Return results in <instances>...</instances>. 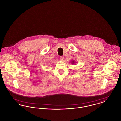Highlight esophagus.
<instances>
[{
    "mask_svg": "<svg viewBox=\"0 0 121 121\" xmlns=\"http://www.w3.org/2000/svg\"><path fill=\"white\" fill-rule=\"evenodd\" d=\"M59 58H60V59L61 61H63V58H64V57H63V56H60Z\"/></svg>",
    "mask_w": 121,
    "mask_h": 121,
    "instance_id": "esophagus-1",
    "label": "esophagus"
}]
</instances>
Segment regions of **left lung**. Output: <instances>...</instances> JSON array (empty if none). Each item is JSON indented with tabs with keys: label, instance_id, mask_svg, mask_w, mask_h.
<instances>
[{
	"label": "left lung",
	"instance_id": "8db88e82",
	"mask_svg": "<svg viewBox=\"0 0 121 121\" xmlns=\"http://www.w3.org/2000/svg\"><path fill=\"white\" fill-rule=\"evenodd\" d=\"M71 63H72L73 64H75L76 63V62H75V60H72L71 61Z\"/></svg>",
	"mask_w": 121,
	"mask_h": 121
}]
</instances>
